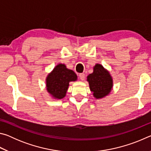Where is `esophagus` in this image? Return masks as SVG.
Returning a JSON list of instances; mask_svg holds the SVG:
<instances>
[{
	"mask_svg": "<svg viewBox=\"0 0 151 151\" xmlns=\"http://www.w3.org/2000/svg\"><path fill=\"white\" fill-rule=\"evenodd\" d=\"M79 78H80L81 81H84L85 78V74H80L79 75Z\"/></svg>",
	"mask_w": 151,
	"mask_h": 151,
	"instance_id": "34e87169",
	"label": "esophagus"
}]
</instances>
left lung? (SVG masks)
<instances>
[{"label": "left lung", "mask_w": 151, "mask_h": 151, "mask_svg": "<svg viewBox=\"0 0 151 151\" xmlns=\"http://www.w3.org/2000/svg\"><path fill=\"white\" fill-rule=\"evenodd\" d=\"M91 91L96 99H103L109 95L113 86L112 76L100 64H96L93 68V73L87 76Z\"/></svg>", "instance_id": "8db88e82"}]
</instances>
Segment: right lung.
<instances>
[{"label": "right lung", "instance_id": "add662e5", "mask_svg": "<svg viewBox=\"0 0 151 151\" xmlns=\"http://www.w3.org/2000/svg\"><path fill=\"white\" fill-rule=\"evenodd\" d=\"M77 80L73 70L68 69L65 65L58 64L46 78L47 90L53 98L62 99L66 96L69 83Z\"/></svg>", "mask_w": 151, "mask_h": 151}]
</instances>
